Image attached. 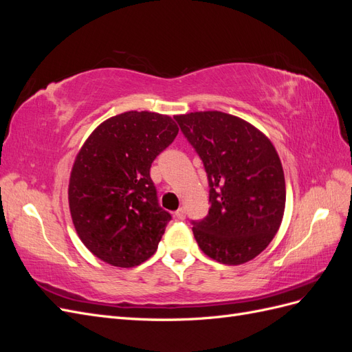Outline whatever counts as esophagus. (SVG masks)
<instances>
[{
	"label": "esophagus",
	"mask_w": 352,
	"mask_h": 352,
	"mask_svg": "<svg viewBox=\"0 0 352 352\" xmlns=\"http://www.w3.org/2000/svg\"><path fill=\"white\" fill-rule=\"evenodd\" d=\"M175 217H176L177 220H185V217H186L185 210H184V208H179V210L175 212Z\"/></svg>",
	"instance_id": "1"
}]
</instances>
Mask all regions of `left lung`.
I'll return each mask as SVG.
<instances>
[{
    "label": "left lung",
    "mask_w": 352,
    "mask_h": 352,
    "mask_svg": "<svg viewBox=\"0 0 352 352\" xmlns=\"http://www.w3.org/2000/svg\"><path fill=\"white\" fill-rule=\"evenodd\" d=\"M175 119L208 177V216L192 221L198 247L228 265L255 258L278 233L285 212V175L274 145L228 113L194 111Z\"/></svg>",
    "instance_id": "1"
}]
</instances>
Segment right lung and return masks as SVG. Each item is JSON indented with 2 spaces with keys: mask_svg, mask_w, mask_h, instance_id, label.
Masks as SVG:
<instances>
[{
  "mask_svg": "<svg viewBox=\"0 0 352 352\" xmlns=\"http://www.w3.org/2000/svg\"><path fill=\"white\" fill-rule=\"evenodd\" d=\"M177 132L170 116L126 111L102 122L82 145L69 207L78 236L95 257L129 269L157 251L172 216L158 206L150 168Z\"/></svg>",
  "mask_w": 352,
  "mask_h": 352,
  "instance_id": "1",
  "label": "right lung"
}]
</instances>
